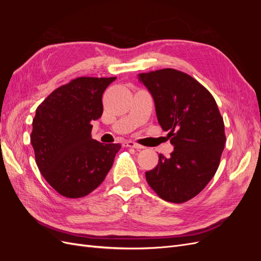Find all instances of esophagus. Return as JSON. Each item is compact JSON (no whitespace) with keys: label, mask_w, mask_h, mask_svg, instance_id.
Returning a JSON list of instances; mask_svg holds the SVG:
<instances>
[{"label":"esophagus","mask_w":261,"mask_h":261,"mask_svg":"<svg viewBox=\"0 0 261 261\" xmlns=\"http://www.w3.org/2000/svg\"><path fill=\"white\" fill-rule=\"evenodd\" d=\"M123 146L124 147H129V148H135V149H144L143 146H140V145H138L136 143H134V141H132V140H126L125 143L123 144Z\"/></svg>","instance_id":"1"}]
</instances>
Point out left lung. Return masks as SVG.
<instances>
[{"label":"left lung","instance_id":"1","mask_svg":"<svg viewBox=\"0 0 261 261\" xmlns=\"http://www.w3.org/2000/svg\"><path fill=\"white\" fill-rule=\"evenodd\" d=\"M154 101L158 122L174 150L159 154L146 179L162 199L185 202L215 176L225 145L224 123L212 94L192 76L173 68L138 74Z\"/></svg>","mask_w":261,"mask_h":261}]
</instances>
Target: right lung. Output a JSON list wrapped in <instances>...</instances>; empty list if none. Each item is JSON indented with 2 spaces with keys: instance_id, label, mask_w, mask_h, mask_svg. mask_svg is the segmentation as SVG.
I'll use <instances>...</instances> for the list:
<instances>
[{
  "instance_id": "right-lung-1",
  "label": "right lung",
  "mask_w": 261,
  "mask_h": 261,
  "mask_svg": "<svg viewBox=\"0 0 261 261\" xmlns=\"http://www.w3.org/2000/svg\"><path fill=\"white\" fill-rule=\"evenodd\" d=\"M116 77H80L54 90L36 110L30 140L45 180L62 196L81 198L111 170L120 144L91 138L103 112L102 94Z\"/></svg>"
}]
</instances>
